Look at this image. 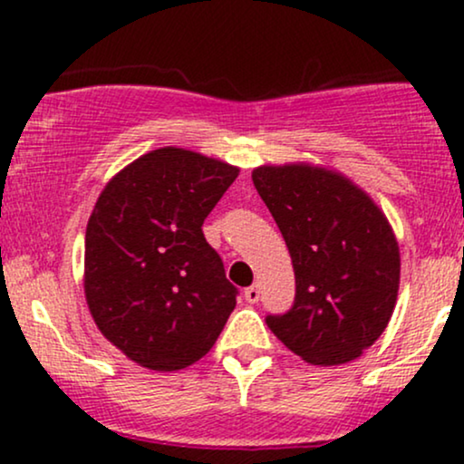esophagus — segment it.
Listing matches in <instances>:
<instances>
[{
	"label": "esophagus",
	"instance_id": "obj_1",
	"mask_svg": "<svg viewBox=\"0 0 464 464\" xmlns=\"http://www.w3.org/2000/svg\"><path fill=\"white\" fill-rule=\"evenodd\" d=\"M244 296H246L248 303H257L259 301V285H250L244 290Z\"/></svg>",
	"mask_w": 464,
	"mask_h": 464
}]
</instances>
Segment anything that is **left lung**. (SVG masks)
Returning <instances> with one entry per match:
<instances>
[{
  "label": "left lung",
  "mask_w": 464,
  "mask_h": 464,
  "mask_svg": "<svg viewBox=\"0 0 464 464\" xmlns=\"http://www.w3.org/2000/svg\"><path fill=\"white\" fill-rule=\"evenodd\" d=\"M257 194L295 266L296 295L266 324L310 364H344L384 334L399 290V246L386 216L349 179L312 165H262Z\"/></svg>",
  "instance_id": "obj_1"
}]
</instances>
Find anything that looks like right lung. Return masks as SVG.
<instances>
[{"label":"right lung","instance_id":"obj_1","mask_svg":"<svg viewBox=\"0 0 464 464\" xmlns=\"http://www.w3.org/2000/svg\"><path fill=\"white\" fill-rule=\"evenodd\" d=\"M237 168L159 148L111 179L84 236V295L109 343L152 371L207 353L236 307L237 287L202 222Z\"/></svg>","mask_w":464,"mask_h":464}]
</instances>
